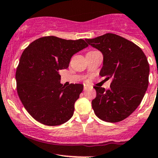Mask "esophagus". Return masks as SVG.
Returning <instances> with one entry per match:
<instances>
[{"label":"esophagus","mask_w":158,"mask_h":158,"mask_svg":"<svg viewBox=\"0 0 158 158\" xmlns=\"http://www.w3.org/2000/svg\"><path fill=\"white\" fill-rule=\"evenodd\" d=\"M90 87L88 85H84V91H87L88 89H89Z\"/></svg>","instance_id":"esophagus-1"}]
</instances>
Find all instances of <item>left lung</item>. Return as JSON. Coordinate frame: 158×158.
I'll return each instance as SVG.
<instances>
[{
  "mask_svg": "<svg viewBox=\"0 0 158 158\" xmlns=\"http://www.w3.org/2000/svg\"><path fill=\"white\" fill-rule=\"evenodd\" d=\"M85 40L103 55L100 75L112 79L107 91L94 87V113L107 122L124 120L136 110L148 88L150 69L146 56L136 44L114 34Z\"/></svg>",
  "mask_w": 158,
  "mask_h": 158,
  "instance_id": "obj_1",
  "label": "left lung"
}]
</instances>
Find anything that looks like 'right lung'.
<instances>
[{"label":"right lung","instance_id":"1","mask_svg":"<svg viewBox=\"0 0 158 158\" xmlns=\"http://www.w3.org/2000/svg\"><path fill=\"white\" fill-rule=\"evenodd\" d=\"M84 40H67L54 36L39 38L24 50L15 73L17 92L35 120L56 126L70 120L82 84H60L59 71L69 67L74 54L88 47Z\"/></svg>","mask_w":158,"mask_h":158}]
</instances>
